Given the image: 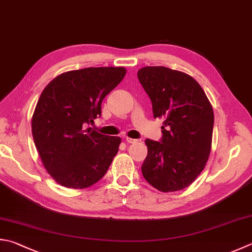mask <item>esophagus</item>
Returning a JSON list of instances; mask_svg holds the SVG:
<instances>
[{
  "instance_id": "1",
  "label": "esophagus",
  "mask_w": 252,
  "mask_h": 252,
  "mask_svg": "<svg viewBox=\"0 0 252 252\" xmlns=\"http://www.w3.org/2000/svg\"><path fill=\"white\" fill-rule=\"evenodd\" d=\"M125 140L128 142V144H135V142L138 141V140H137V139H134V138H129V137H127V138H126Z\"/></svg>"
}]
</instances>
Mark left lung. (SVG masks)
<instances>
[{"label": "left lung", "instance_id": "left-lung-1", "mask_svg": "<svg viewBox=\"0 0 252 252\" xmlns=\"http://www.w3.org/2000/svg\"><path fill=\"white\" fill-rule=\"evenodd\" d=\"M137 75L153 103L154 117L163 118L161 141H145L148 155L142 175L161 192L180 191L195 181L210 157L212 104L201 85L181 71L144 67Z\"/></svg>", "mask_w": 252, "mask_h": 252}]
</instances>
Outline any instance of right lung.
Returning a JSON list of instances; mask_svg holds the SVG:
<instances>
[{
    "mask_svg": "<svg viewBox=\"0 0 252 252\" xmlns=\"http://www.w3.org/2000/svg\"><path fill=\"white\" fill-rule=\"evenodd\" d=\"M126 74L124 67L72 70L41 92L32 118V138L45 169L64 188L99 181L118 153L121 137L93 130L101 104Z\"/></svg>",
    "mask_w": 252,
    "mask_h": 252,
    "instance_id": "right-lung-1",
    "label": "right lung"
}]
</instances>
